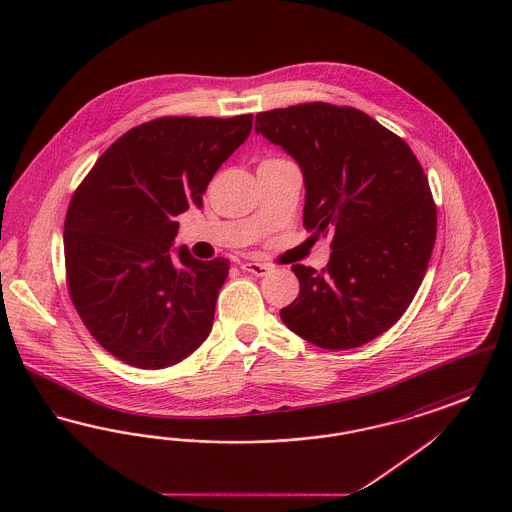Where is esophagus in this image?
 <instances>
[{"label":"esophagus","mask_w":512,"mask_h":512,"mask_svg":"<svg viewBox=\"0 0 512 512\" xmlns=\"http://www.w3.org/2000/svg\"><path fill=\"white\" fill-rule=\"evenodd\" d=\"M242 268H244L245 272H251L255 276H265V274L270 272V265H267V263H255V261L253 263H244Z\"/></svg>","instance_id":"34e87169"}]
</instances>
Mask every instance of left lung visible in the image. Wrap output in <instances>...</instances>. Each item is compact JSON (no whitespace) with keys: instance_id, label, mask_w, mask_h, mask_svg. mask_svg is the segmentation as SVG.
<instances>
[{"instance_id":"8db88e82","label":"left lung","mask_w":512,"mask_h":512,"mask_svg":"<svg viewBox=\"0 0 512 512\" xmlns=\"http://www.w3.org/2000/svg\"><path fill=\"white\" fill-rule=\"evenodd\" d=\"M255 130L299 163L303 226L332 234L326 268L293 265L299 295L280 318L322 349L378 338L411 305L438 232L411 147L363 111L324 101L259 113Z\"/></svg>"}]
</instances>
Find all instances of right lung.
I'll return each instance as SVG.
<instances>
[{"label": "right lung", "mask_w": 512, "mask_h": 512, "mask_svg": "<svg viewBox=\"0 0 512 512\" xmlns=\"http://www.w3.org/2000/svg\"><path fill=\"white\" fill-rule=\"evenodd\" d=\"M253 115L161 117L107 147L65 219L67 288L99 345L126 365H176L207 340L228 259L171 255L174 217L201 207L211 178L244 144Z\"/></svg>", "instance_id": "obj_1"}]
</instances>
